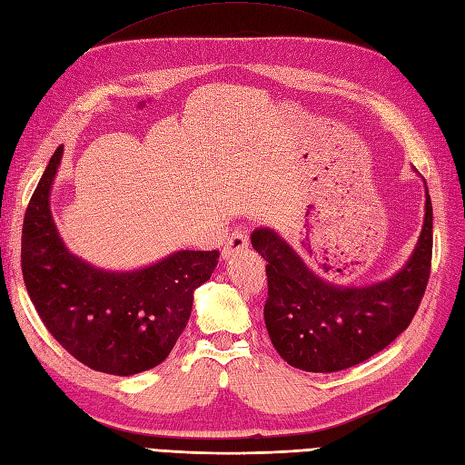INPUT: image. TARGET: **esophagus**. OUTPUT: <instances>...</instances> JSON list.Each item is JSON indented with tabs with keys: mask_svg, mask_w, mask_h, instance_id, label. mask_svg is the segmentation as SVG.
Masks as SVG:
<instances>
[{
	"mask_svg": "<svg viewBox=\"0 0 465 465\" xmlns=\"http://www.w3.org/2000/svg\"><path fill=\"white\" fill-rule=\"evenodd\" d=\"M249 247V235L245 230H235L230 237L226 245L222 249V259H230L233 252H239Z\"/></svg>",
	"mask_w": 465,
	"mask_h": 465,
	"instance_id": "esophagus-1",
	"label": "esophagus"
}]
</instances>
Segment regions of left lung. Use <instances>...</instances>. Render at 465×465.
Instances as JSON below:
<instances>
[{
  "label": "left lung",
  "mask_w": 465,
  "mask_h": 465,
  "mask_svg": "<svg viewBox=\"0 0 465 465\" xmlns=\"http://www.w3.org/2000/svg\"><path fill=\"white\" fill-rule=\"evenodd\" d=\"M268 262L264 324L283 361L309 372H334L367 361L410 326L425 293L432 257V204L408 262L371 286H338L312 272L271 228L251 233Z\"/></svg>",
  "instance_id": "left-lung-1"
}]
</instances>
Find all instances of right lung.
<instances>
[{
    "instance_id": "obj_1",
    "label": "right lung",
    "mask_w": 465,
    "mask_h": 465,
    "mask_svg": "<svg viewBox=\"0 0 465 465\" xmlns=\"http://www.w3.org/2000/svg\"><path fill=\"white\" fill-rule=\"evenodd\" d=\"M62 156L59 146L25 214L26 292L50 334L83 365L117 377L153 369L182 336L193 293L213 276L220 252L175 251L137 271H104L73 254L50 208Z\"/></svg>"
}]
</instances>
